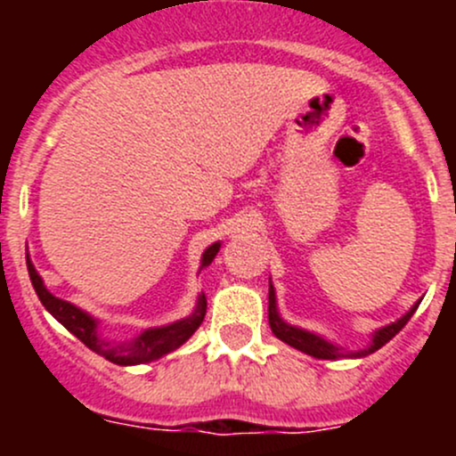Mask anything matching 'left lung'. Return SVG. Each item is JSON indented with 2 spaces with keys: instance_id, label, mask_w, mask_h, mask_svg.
<instances>
[{
  "instance_id": "1",
  "label": "left lung",
  "mask_w": 456,
  "mask_h": 456,
  "mask_svg": "<svg viewBox=\"0 0 456 456\" xmlns=\"http://www.w3.org/2000/svg\"><path fill=\"white\" fill-rule=\"evenodd\" d=\"M415 311H417V305L412 306V309L408 311V314L403 315L402 320H397L395 324H388V326H384V329L377 330V333L372 335V344L369 348H366V351L342 353L338 346L324 342V339L317 338V335H314V333H306V330L296 329V326L284 324V322L280 320L278 309H275L273 287L269 289V326H271V330H273L275 338L282 339V342H287L289 346L297 348V351L306 353V355L317 357V360H338V357H364V355H369V353H375L377 348H381L386 342H390V339H393L395 335H397L399 330H402L403 326L408 324V320H411Z\"/></svg>"
}]
</instances>
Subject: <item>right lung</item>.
Here are the masks:
<instances>
[{
	"instance_id": "1",
	"label": "right lung",
	"mask_w": 456,
	"mask_h": 456,
	"mask_svg": "<svg viewBox=\"0 0 456 456\" xmlns=\"http://www.w3.org/2000/svg\"><path fill=\"white\" fill-rule=\"evenodd\" d=\"M218 249H220V242H216V245H211L209 249L202 254V266H207L211 260H214L216 254H218ZM28 275L37 296H39L41 305L45 306V311H48L54 320L61 322L72 335H77V338H79L90 351L99 353L101 357H105V360L114 362V364L118 366L147 364V362H154L159 360V357L167 355V353L176 351L181 344H185L187 339L194 335V330L199 329L202 320H205L207 300L205 296H200L196 311L190 317H185V320L174 322V324L163 326V329H147L145 333H141L139 338L130 344H110L105 342V339H101L99 333H96L94 317H90L81 309H77V306L70 305V302L59 300V297H54L53 293L44 287V280L39 278V273H37L30 260H28Z\"/></svg>"
}]
</instances>
